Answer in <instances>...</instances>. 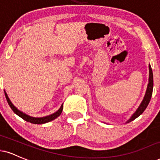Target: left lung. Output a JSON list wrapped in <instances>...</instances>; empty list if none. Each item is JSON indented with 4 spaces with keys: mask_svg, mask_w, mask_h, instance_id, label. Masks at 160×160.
I'll return each instance as SVG.
<instances>
[{
    "mask_svg": "<svg viewBox=\"0 0 160 160\" xmlns=\"http://www.w3.org/2000/svg\"><path fill=\"white\" fill-rule=\"evenodd\" d=\"M153 72H152V68L151 65H149V82H148L147 91H146L145 95L144 97L143 101H142V103L140 104L139 107L136 111V112L132 115V117L128 121V122H130L131 121H133L134 119L138 118L140 115L142 114L145 109L147 108L148 103H149L150 101H151L152 93H153Z\"/></svg>",
    "mask_w": 160,
    "mask_h": 160,
    "instance_id": "obj_1",
    "label": "left lung"
}]
</instances>
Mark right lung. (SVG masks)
Masks as SVG:
<instances>
[{
    "label": "right lung",
    "mask_w": 160,
    "mask_h": 160,
    "mask_svg": "<svg viewBox=\"0 0 160 160\" xmlns=\"http://www.w3.org/2000/svg\"><path fill=\"white\" fill-rule=\"evenodd\" d=\"M4 93H5L6 99H7V103H8V104L9 105V107H10V108L12 109V111L14 112L15 114L18 115L19 117H21V118L26 121V122H30V123H32V124H45V123L49 122H51V121L53 120V119L57 118L58 116H59V115H61L62 112V105L61 107L59 108L58 111L56 112L53 113V114L48 115V116L42 117V118H34V117L29 116V115L24 114V113H23L22 112L18 110V109H17L12 103H11V101H9L8 96H7V94L5 92H4Z\"/></svg>",
    "instance_id": "right-lung-1"
}]
</instances>
